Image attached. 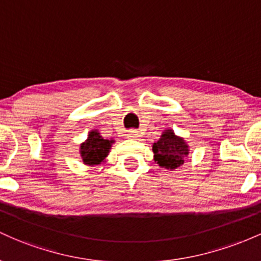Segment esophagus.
Segmentation results:
<instances>
[{"instance_id": "obj_1", "label": "esophagus", "mask_w": 261, "mask_h": 261, "mask_svg": "<svg viewBox=\"0 0 261 261\" xmlns=\"http://www.w3.org/2000/svg\"><path fill=\"white\" fill-rule=\"evenodd\" d=\"M127 137H130V139H137V137H140V133L133 128V130L127 131Z\"/></svg>"}]
</instances>
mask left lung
<instances>
[{"mask_svg":"<svg viewBox=\"0 0 261 261\" xmlns=\"http://www.w3.org/2000/svg\"><path fill=\"white\" fill-rule=\"evenodd\" d=\"M152 151L158 166L173 170L184 163V158L189 154V146L182 137L176 136L174 131L168 128L153 143Z\"/></svg>","mask_w":261,"mask_h":261,"instance_id":"8db88e82","label":"left lung"}]
</instances>
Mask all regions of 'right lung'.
I'll use <instances>...</instances> for the list:
<instances>
[{
	"label": "right lung",
	"instance_id": "right-lung-1",
	"mask_svg": "<svg viewBox=\"0 0 261 261\" xmlns=\"http://www.w3.org/2000/svg\"><path fill=\"white\" fill-rule=\"evenodd\" d=\"M114 140H106L100 136L98 130H92L88 135V139L81 143L80 153L83 163L87 166H97L106 161L109 154Z\"/></svg>",
	"mask_w": 261,
	"mask_h": 261
}]
</instances>
